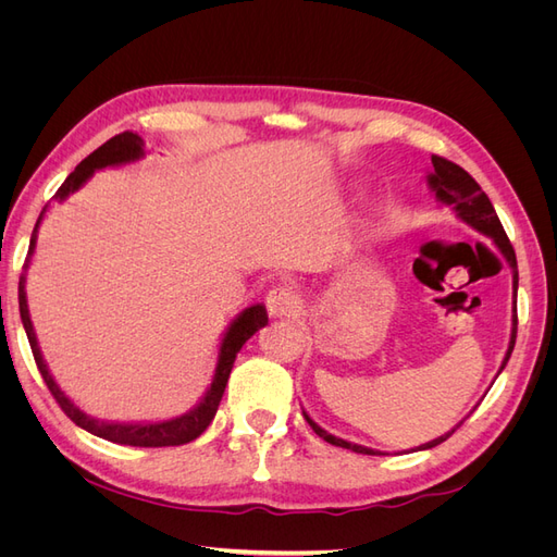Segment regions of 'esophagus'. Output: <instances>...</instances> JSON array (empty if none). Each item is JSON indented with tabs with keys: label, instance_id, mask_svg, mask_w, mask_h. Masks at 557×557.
<instances>
[{
	"label": "esophagus",
	"instance_id": "34e87169",
	"mask_svg": "<svg viewBox=\"0 0 557 557\" xmlns=\"http://www.w3.org/2000/svg\"><path fill=\"white\" fill-rule=\"evenodd\" d=\"M264 305L272 318H288L299 311V297L288 288V285H278V288L269 290Z\"/></svg>",
	"mask_w": 557,
	"mask_h": 557
}]
</instances>
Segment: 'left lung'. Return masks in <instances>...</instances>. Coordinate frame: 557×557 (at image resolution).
Wrapping results in <instances>:
<instances>
[{"mask_svg": "<svg viewBox=\"0 0 557 557\" xmlns=\"http://www.w3.org/2000/svg\"><path fill=\"white\" fill-rule=\"evenodd\" d=\"M428 185L432 188V193L436 195V199L442 201V205L450 207L455 211V215L460 218L462 223H467L469 227H474L476 232H481L483 237L493 239V244L499 248V252L504 256V260H507V264L511 267V274H513V318H511V339H509V348H507V356H504L502 360V367H507L511 352H513V346H516V330H518V315H516V297H518V262H516V252H513V246L507 237V232H504L499 218L495 213V207L491 205V199H487V195L481 190V185L471 178L460 164H455L446 158H440V156H432V172L428 174ZM497 372V374H499ZM307 418V423L311 425V430L320 436V440H325L327 444L332 446H339V448H348V450H356V453H364V455H383L381 450H374V448H367V446H360V444H350L346 440H339V436L330 434L327 430L320 428L318 423H313V420L309 418L307 411H301ZM465 423V420H460L458 425H455L450 432L436 436V440L418 446V450H428V448H434L440 446L442 442H446L448 436L458 430L460 425Z\"/></svg>", "mask_w": 557, "mask_h": 557, "instance_id": "obj_1", "label": "left lung"}]
</instances>
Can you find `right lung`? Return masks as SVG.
I'll return each instance as SVG.
<instances>
[{
	"label": "right lung",
	"instance_id": "right-lung-1",
	"mask_svg": "<svg viewBox=\"0 0 557 557\" xmlns=\"http://www.w3.org/2000/svg\"><path fill=\"white\" fill-rule=\"evenodd\" d=\"M144 158V139L139 134H132V132H123V134H115L113 139H109L107 144L99 146L95 153H90L86 160H83L76 170L66 176V181L60 185V190L55 195V199H66L72 193H76L83 183H86L97 170H104V166H117V164H127L134 160H141ZM46 209L41 211L39 221L35 225V232H32V242H29V252L32 256L37 246V230L41 225V218H44ZM18 305H21V320H23V327L27 332V339L32 346V356H35V362L39 367V372L48 385L50 395L55 397V401L60 404V409L70 416L74 423L83 430H88L95 436H102L107 442L113 444H125V446H139V448H162V446H181V444H188L197 436L205 432L211 420L218 411V404L223 399L225 393V385L230 379V372L234 367V360H237V352L242 350V346L250 339L252 334L258 330H262L269 318H267V309L262 305H252L248 309H244L237 318L232 320L227 332L223 334V342H221V350H218V364H215V374L213 381L209 385L207 395L199 399V404L195 409H190L188 413L176 416L172 420H160V423H107V420H97L88 413H83L76 404L66 397L60 385L55 383V379L50 376L46 360L41 356V348L37 344V334L35 327H32V320H29V309H27V295H25V274L21 276L18 283Z\"/></svg>",
	"mask_w": 557,
	"mask_h": 557
}]
</instances>
